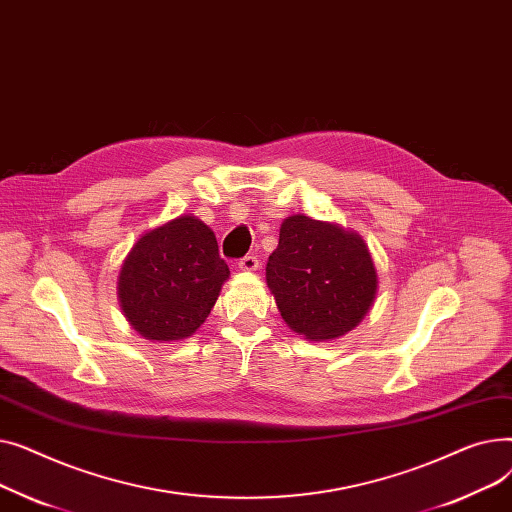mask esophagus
I'll return each instance as SVG.
<instances>
[{
  "label": "esophagus",
  "mask_w": 512,
  "mask_h": 512,
  "mask_svg": "<svg viewBox=\"0 0 512 512\" xmlns=\"http://www.w3.org/2000/svg\"><path fill=\"white\" fill-rule=\"evenodd\" d=\"M257 267H259V259L255 255H247L238 261V270L242 272H257Z\"/></svg>",
  "instance_id": "esophagus-1"
}]
</instances>
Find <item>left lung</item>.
Masks as SVG:
<instances>
[{
    "label": "left lung",
    "instance_id": "1",
    "mask_svg": "<svg viewBox=\"0 0 512 512\" xmlns=\"http://www.w3.org/2000/svg\"><path fill=\"white\" fill-rule=\"evenodd\" d=\"M265 282L286 326L311 342L355 330L378 294V272L363 236L303 213L282 222Z\"/></svg>",
    "mask_w": 512,
    "mask_h": 512
}]
</instances>
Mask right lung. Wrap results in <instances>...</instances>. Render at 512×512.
I'll return each mask as SVG.
<instances>
[{"label": "right lung", "mask_w": 512, "mask_h": 512, "mask_svg": "<svg viewBox=\"0 0 512 512\" xmlns=\"http://www.w3.org/2000/svg\"><path fill=\"white\" fill-rule=\"evenodd\" d=\"M228 278L213 230L182 213L134 242L118 274V301L141 338L172 344L201 328Z\"/></svg>", "instance_id": "right-lung-1"}]
</instances>
